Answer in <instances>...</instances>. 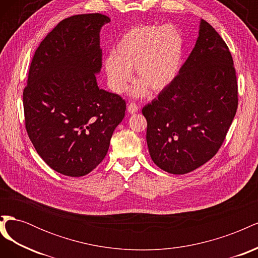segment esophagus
Wrapping results in <instances>:
<instances>
[{"mask_svg": "<svg viewBox=\"0 0 258 258\" xmlns=\"http://www.w3.org/2000/svg\"><path fill=\"white\" fill-rule=\"evenodd\" d=\"M127 110L130 114H134L136 112H138L139 110V106L136 104V103H129L128 106H127Z\"/></svg>", "mask_w": 258, "mask_h": 258, "instance_id": "esophagus-1", "label": "esophagus"}]
</instances>
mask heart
I'll use <instances>...</instances> for the list:
<instances>
[{"instance_id": "1", "label": "heart", "mask_w": 258, "mask_h": 258, "mask_svg": "<svg viewBox=\"0 0 258 258\" xmlns=\"http://www.w3.org/2000/svg\"><path fill=\"white\" fill-rule=\"evenodd\" d=\"M184 38L175 26L141 25L128 30L119 38L115 52L104 61L110 88L121 93L134 76L139 81L132 96L144 97L148 89L159 92L173 83L182 66Z\"/></svg>"}]
</instances>
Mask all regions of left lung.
Wrapping results in <instances>:
<instances>
[{"label":"left lung","instance_id":"8db88e82","mask_svg":"<svg viewBox=\"0 0 258 258\" xmlns=\"http://www.w3.org/2000/svg\"><path fill=\"white\" fill-rule=\"evenodd\" d=\"M237 107L231 53L215 29L202 19L196 45L173 83L142 108L155 165L172 174L205 165L221 148Z\"/></svg>","mask_w":258,"mask_h":258}]
</instances>
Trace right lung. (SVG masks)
<instances>
[{
  "instance_id": "right-lung-1",
  "label": "right lung",
  "mask_w": 258,
  "mask_h": 258,
  "mask_svg": "<svg viewBox=\"0 0 258 258\" xmlns=\"http://www.w3.org/2000/svg\"><path fill=\"white\" fill-rule=\"evenodd\" d=\"M110 18L83 14L60 21L41 42L23 89L28 136L57 172L84 176L102 161L126 102L98 87L100 30Z\"/></svg>"
}]
</instances>
